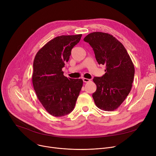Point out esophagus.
I'll list each match as a JSON object with an SVG mask.
<instances>
[{
    "label": "esophagus",
    "instance_id": "esophagus-1",
    "mask_svg": "<svg viewBox=\"0 0 156 156\" xmlns=\"http://www.w3.org/2000/svg\"><path fill=\"white\" fill-rule=\"evenodd\" d=\"M83 82L87 83V82H89V81H90V80L88 79V78H83Z\"/></svg>",
    "mask_w": 156,
    "mask_h": 156
}]
</instances>
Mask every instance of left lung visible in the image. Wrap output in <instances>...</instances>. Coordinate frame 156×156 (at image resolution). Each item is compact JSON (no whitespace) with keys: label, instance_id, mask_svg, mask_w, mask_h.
<instances>
[{"label":"left lung","instance_id":"left-lung-1","mask_svg":"<svg viewBox=\"0 0 156 156\" xmlns=\"http://www.w3.org/2000/svg\"><path fill=\"white\" fill-rule=\"evenodd\" d=\"M83 40L92 47L99 64L106 67L102 77L93 79L97 85L92 94L95 104L104 111L115 110L132 89L135 75L133 62L123 45L109 34L93 32Z\"/></svg>","mask_w":156,"mask_h":156}]
</instances>
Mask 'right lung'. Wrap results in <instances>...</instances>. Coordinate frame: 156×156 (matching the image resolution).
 Instances as JSON below:
<instances>
[{"instance_id": "obj_1", "label": "right lung", "mask_w": 156, "mask_h": 156, "mask_svg": "<svg viewBox=\"0 0 156 156\" xmlns=\"http://www.w3.org/2000/svg\"><path fill=\"white\" fill-rule=\"evenodd\" d=\"M81 36L57 37L41 48L35 57L33 85L40 103L54 116L66 115L74 109L83 86L82 80L68 78L62 71Z\"/></svg>"}]
</instances>
